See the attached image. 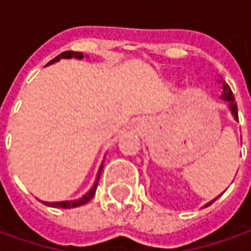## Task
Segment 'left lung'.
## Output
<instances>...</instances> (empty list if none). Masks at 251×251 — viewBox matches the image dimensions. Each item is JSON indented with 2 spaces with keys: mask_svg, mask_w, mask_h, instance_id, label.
I'll return each mask as SVG.
<instances>
[{
  "mask_svg": "<svg viewBox=\"0 0 251 251\" xmlns=\"http://www.w3.org/2000/svg\"><path fill=\"white\" fill-rule=\"evenodd\" d=\"M218 82L222 83V94L219 98L222 99V100H225V102H227V107H228V110H230V113H231L232 118L235 121H238V107H237V103H235V100H234V94L231 93V90H230V87L227 86L226 83L223 82V79H218ZM222 195H223V192H222L219 196H216L215 199H212L211 201H208L207 204H204V207H208V205H211L214 201H215L216 199H219Z\"/></svg>",
  "mask_w": 251,
  "mask_h": 251,
  "instance_id": "1",
  "label": "left lung"
}]
</instances>
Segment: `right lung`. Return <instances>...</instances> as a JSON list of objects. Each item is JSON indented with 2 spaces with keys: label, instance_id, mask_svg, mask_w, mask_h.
Listing matches in <instances>:
<instances>
[{
  "label": "right lung",
  "instance_id": "add662e5",
  "mask_svg": "<svg viewBox=\"0 0 251 251\" xmlns=\"http://www.w3.org/2000/svg\"><path fill=\"white\" fill-rule=\"evenodd\" d=\"M72 57H74V59H77V60H82L84 56H83L82 52L66 51L62 52V53H60L59 56L55 57V59H52L51 62L48 63L47 66L53 64V63H57L60 59H72ZM102 169H103V163L100 164L98 172H97V176H95V181H94L93 187L88 189L86 194L82 195L80 198H77V199L74 200H64V201H43V203L46 205H50V207H57V208H74V207H80V205L86 204V203H88V201L94 198V194H95L97 187H98L99 177H100V174H102Z\"/></svg>",
  "mask_w": 251,
  "mask_h": 251
}]
</instances>
